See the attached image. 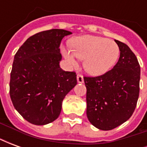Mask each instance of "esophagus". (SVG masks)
I'll use <instances>...</instances> for the list:
<instances>
[{
    "label": "esophagus",
    "instance_id": "obj_1",
    "mask_svg": "<svg viewBox=\"0 0 147 147\" xmlns=\"http://www.w3.org/2000/svg\"><path fill=\"white\" fill-rule=\"evenodd\" d=\"M77 81L79 83H83L84 82V80H83V76L80 74H78L77 75Z\"/></svg>",
    "mask_w": 147,
    "mask_h": 147
}]
</instances>
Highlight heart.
I'll use <instances>...</instances> for the list:
<instances>
[{"mask_svg":"<svg viewBox=\"0 0 147 147\" xmlns=\"http://www.w3.org/2000/svg\"><path fill=\"white\" fill-rule=\"evenodd\" d=\"M64 58L71 66L77 64V58L83 61V67L93 76L106 73L117 63L120 49L116 42L93 35L77 37L71 41V49L62 48Z\"/></svg>","mask_w":147,"mask_h":147,"instance_id":"b5f03b06","label":"heart"}]
</instances>
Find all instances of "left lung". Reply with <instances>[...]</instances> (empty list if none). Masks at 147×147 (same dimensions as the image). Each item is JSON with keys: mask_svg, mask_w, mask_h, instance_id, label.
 <instances>
[{"mask_svg": "<svg viewBox=\"0 0 147 147\" xmlns=\"http://www.w3.org/2000/svg\"><path fill=\"white\" fill-rule=\"evenodd\" d=\"M120 58L113 68L102 76H84L86 116L103 131L112 130L131 117L139 94L140 66L136 55L123 42L115 40Z\"/></svg>", "mask_w": 147, "mask_h": 147, "instance_id": "left-lung-1", "label": "left lung"}]
</instances>
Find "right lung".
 <instances>
[{
  "label": "right lung",
  "mask_w": 147,
  "mask_h": 147,
  "mask_svg": "<svg viewBox=\"0 0 147 147\" xmlns=\"http://www.w3.org/2000/svg\"><path fill=\"white\" fill-rule=\"evenodd\" d=\"M71 32L52 29L27 39L15 55L9 94L15 109L35 125L57 119L64 97L77 84L75 71L60 67V45Z\"/></svg>",
  "instance_id": "add662e5"
}]
</instances>
